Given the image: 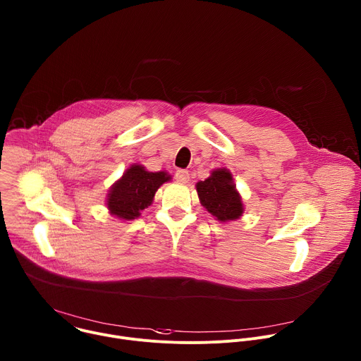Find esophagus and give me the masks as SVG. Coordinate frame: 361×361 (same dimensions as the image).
Listing matches in <instances>:
<instances>
[{
    "instance_id": "34e87169",
    "label": "esophagus",
    "mask_w": 361,
    "mask_h": 361,
    "mask_svg": "<svg viewBox=\"0 0 361 361\" xmlns=\"http://www.w3.org/2000/svg\"><path fill=\"white\" fill-rule=\"evenodd\" d=\"M176 180H177L178 183H183V184L188 183V181H190V174H188V171H187V170H177V171H176Z\"/></svg>"
}]
</instances>
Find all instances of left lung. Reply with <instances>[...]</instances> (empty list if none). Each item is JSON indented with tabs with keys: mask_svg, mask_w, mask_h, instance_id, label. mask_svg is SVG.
I'll return each instance as SVG.
<instances>
[{
	"mask_svg": "<svg viewBox=\"0 0 361 361\" xmlns=\"http://www.w3.org/2000/svg\"><path fill=\"white\" fill-rule=\"evenodd\" d=\"M201 205L218 221L229 222L241 218L244 202L228 169H215L204 181L195 184Z\"/></svg>",
	"mask_w": 361,
	"mask_h": 361,
	"instance_id": "1",
	"label": "left lung"
}]
</instances>
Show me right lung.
<instances>
[{
  "instance_id": "add662e5",
  "label": "right lung",
  "mask_w": 361,
  "mask_h": 361,
  "mask_svg": "<svg viewBox=\"0 0 361 361\" xmlns=\"http://www.w3.org/2000/svg\"><path fill=\"white\" fill-rule=\"evenodd\" d=\"M171 176L166 171H147L142 164H132L123 176L114 181L107 192L106 207L110 215L132 221L142 215V211L153 204L156 191Z\"/></svg>"
}]
</instances>
